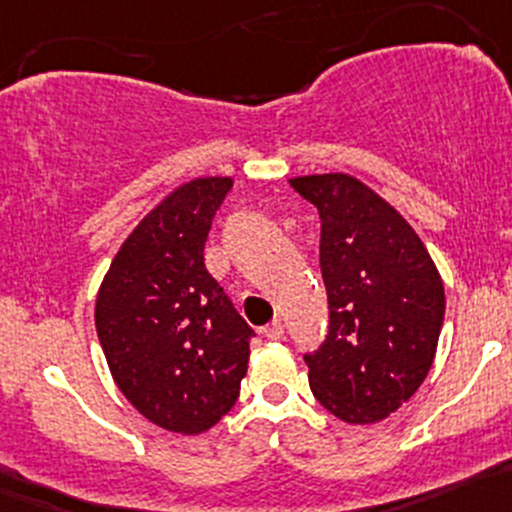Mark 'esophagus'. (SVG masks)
I'll return each instance as SVG.
<instances>
[{"label":"esophagus","instance_id":"34e87169","mask_svg":"<svg viewBox=\"0 0 512 512\" xmlns=\"http://www.w3.org/2000/svg\"><path fill=\"white\" fill-rule=\"evenodd\" d=\"M262 335H265L267 340H282V335H284L282 320H272V323L265 325V328H262Z\"/></svg>","mask_w":512,"mask_h":512}]
</instances>
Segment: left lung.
Wrapping results in <instances>:
<instances>
[{
	"mask_svg": "<svg viewBox=\"0 0 512 512\" xmlns=\"http://www.w3.org/2000/svg\"><path fill=\"white\" fill-rule=\"evenodd\" d=\"M289 184L320 216L330 325L303 355L313 396L345 423L384 420L432 367L445 320L440 272L406 218L359 179L333 172Z\"/></svg>",
	"mask_w": 512,
	"mask_h": 512,
	"instance_id": "8db88e82",
	"label": "left lung"
}]
</instances>
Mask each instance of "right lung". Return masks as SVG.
<instances>
[{"label": "right lung", "instance_id": "add662e5", "mask_svg": "<svg viewBox=\"0 0 512 512\" xmlns=\"http://www.w3.org/2000/svg\"><path fill=\"white\" fill-rule=\"evenodd\" d=\"M230 177H199L155 206L116 252L94 323L123 396L150 423L206 432L235 406L255 330L204 265Z\"/></svg>", "mask_w": 512, "mask_h": 512}]
</instances>
